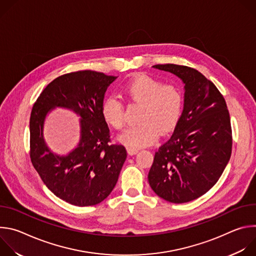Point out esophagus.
Instances as JSON below:
<instances>
[{"instance_id": "1", "label": "esophagus", "mask_w": 256, "mask_h": 256, "mask_svg": "<svg viewBox=\"0 0 256 256\" xmlns=\"http://www.w3.org/2000/svg\"><path fill=\"white\" fill-rule=\"evenodd\" d=\"M126 151H128V155H130V156H132V155H134V154H136L138 153V150L136 149H132V148H126Z\"/></svg>"}]
</instances>
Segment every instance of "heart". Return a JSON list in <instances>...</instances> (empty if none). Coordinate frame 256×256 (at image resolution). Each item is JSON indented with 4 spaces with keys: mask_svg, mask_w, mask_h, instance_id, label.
Masks as SVG:
<instances>
[{
    "mask_svg": "<svg viewBox=\"0 0 256 256\" xmlns=\"http://www.w3.org/2000/svg\"><path fill=\"white\" fill-rule=\"evenodd\" d=\"M124 95L132 102L142 103L138 126L124 130L118 140L126 147L138 149L152 144L162 134L172 130L182 112L184 97L174 85L164 84L148 75L140 74L124 87ZM104 122L116 130L124 126V108L116 96L106 97L101 105Z\"/></svg>",
    "mask_w": 256,
    "mask_h": 256,
    "instance_id": "b5f03b06",
    "label": "heart"
}]
</instances>
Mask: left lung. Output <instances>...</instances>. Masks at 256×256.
Returning a JSON list of instances; mask_svg holds the SVG:
<instances>
[{
	"mask_svg": "<svg viewBox=\"0 0 256 256\" xmlns=\"http://www.w3.org/2000/svg\"><path fill=\"white\" fill-rule=\"evenodd\" d=\"M153 66L180 78L186 92L173 134L155 153L149 184L169 202H188L216 184L230 160V114L223 95L196 68L174 64Z\"/></svg>",
	"mask_w": 256,
	"mask_h": 256,
	"instance_id": "8db88e82",
	"label": "left lung"
}]
</instances>
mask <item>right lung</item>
Masks as SVG:
<instances>
[{
  "label": "right lung",
  "instance_id": "obj_1",
  "mask_svg": "<svg viewBox=\"0 0 256 256\" xmlns=\"http://www.w3.org/2000/svg\"><path fill=\"white\" fill-rule=\"evenodd\" d=\"M116 77L95 70H78L58 77L40 93L30 116V158L48 188L77 206H95L114 188L126 150L110 144L107 124L101 116L104 94ZM56 106L81 118L80 140L68 156L52 152L43 138L44 120Z\"/></svg>",
  "mask_w": 256,
  "mask_h": 256
}]
</instances>
